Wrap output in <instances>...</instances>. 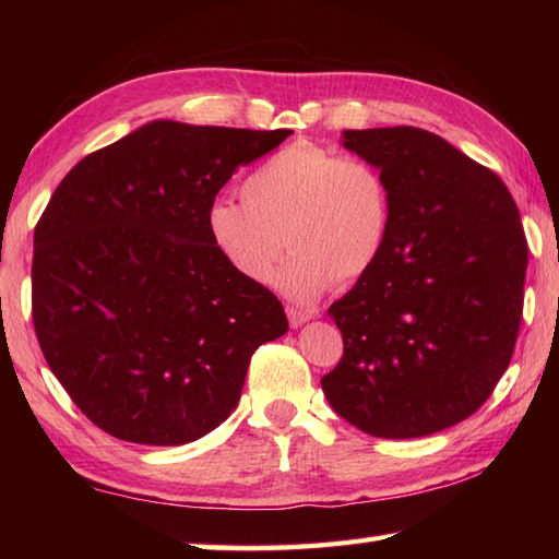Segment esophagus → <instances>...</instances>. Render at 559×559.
<instances>
[{"label": "esophagus", "instance_id": "obj_1", "mask_svg": "<svg viewBox=\"0 0 559 559\" xmlns=\"http://www.w3.org/2000/svg\"><path fill=\"white\" fill-rule=\"evenodd\" d=\"M286 312H288V322L293 329L302 326L305 322H310V319L314 317V310H307V307H298V305H288Z\"/></svg>", "mask_w": 559, "mask_h": 559}]
</instances>
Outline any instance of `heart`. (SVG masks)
<instances>
[{"instance_id":"heart-1","label":"heart","mask_w":559,"mask_h":559,"mask_svg":"<svg viewBox=\"0 0 559 559\" xmlns=\"http://www.w3.org/2000/svg\"><path fill=\"white\" fill-rule=\"evenodd\" d=\"M391 218V187L374 163L298 141L249 173L242 199H213L206 233L225 264L252 283L271 276L288 245L276 286L312 300L334 281L350 286L374 269Z\"/></svg>"}]
</instances>
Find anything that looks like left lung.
Listing matches in <instances>:
<instances>
[{
    "label": "left lung",
    "instance_id": "8db88e82",
    "mask_svg": "<svg viewBox=\"0 0 559 559\" xmlns=\"http://www.w3.org/2000/svg\"><path fill=\"white\" fill-rule=\"evenodd\" d=\"M343 146L386 175L394 218L374 269L329 307L343 355L324 396L372 437L447 430L490 399L516 346L528 266L516 201L418 127L346 129Z\"/></svg>",
    "mask_w": 559,
    "mask_h": 559
}]
</instances>
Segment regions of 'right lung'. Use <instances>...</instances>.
<instances>
[{
	"instance_id": "add662e5",
	"label": "right lung",
	"mask_w": 559,
	"mask_h": 559,
	"mask_svg": "<svg viewBox=\"0 0 559 559\" xmlns=\"http://www.w3.org/2000/svg\"><path fill=\"white\" fill-rule=\"evenodd\" d=\"M290 129L158 120L79 160L35 225L31 302L47 365L86 418L134 444L194 442L235 411L281 300L225 264L206 211Z\"/></svg>"
}]
</instances>
